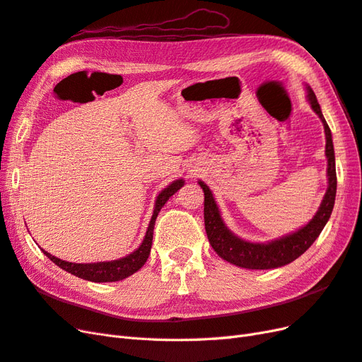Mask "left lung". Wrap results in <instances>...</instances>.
Returning <instances> with one entry per match:
<instances>
[{
    "instance_id": "obj_1",
    "label": "left lung",
    "mask_w": 362,
    "mask_h": 362,
    "mask_svg": "<svg viewBox=\"0 0 362 362\" xmlns=\"http://www.w3.org/2000/svg\"><path fill=\"white\" fill-rule=\"evenodd\" d=\"M308 90V101L311 108L320 117L325 127L326 134V158H327V190L325 198L320 204L319 211L311 221L306 223L299 231L273 240L269 243H250L246 240L238 238L225 226L221 211H218L217 204L213 198L211 190L208 185L199 181V185L204 190V221H205V231L208 242L216 250V254L226 259L231 264L245 269H276L288 264V262L299 258L303 252L308 249L315 238L320 235L325 225L327 223L334 210L335 204V193H337V172H335V154L332 145V134L327 127L326 120L322 115L320 105L317 103L315 93L311 87H306Z\"/></svg>"
}]
</instances>
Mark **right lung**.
Returning <instances> with one entry per match:
<instances>
[{
	"label": "right lung",
	"mask_w": 362,
	"mask_h": 362,
	"mask_svg": "<svg viewBox=\"0 0 362 362\" xmlns=\"http://www.w3.org/2000/svg\"><path fill=\"white\" fill-rule=\"evenodd\" d=\"M184 185L182 180H177L173 181L170 185H168L158 196L156 201V208H154V214L151 217V222L148 226L146 235L144 238L141 245L133 252L120 259H115V261H103V262H89V264H76V262H69V261H63L57 257H54L48 252H45V255L57 264L60 269L69 272L71 275L78 276L81 279L86 281H92V282H115V281H122L128 276L136 273L141 266L145 264L149 252H151V246H152V234H154V225H156V218L160 213V210L163 208V205L169 201V198L172 194L177 193Z\"/></svg>",
	"instance_id": "right-lung-1"
}]
</instances>
